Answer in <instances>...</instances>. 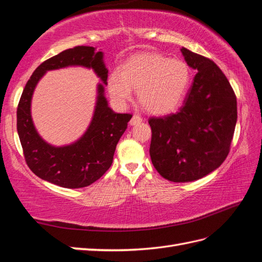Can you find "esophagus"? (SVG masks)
Masks as SVG:
<instances>
[{"mask_svg": "<svg viewBox=\"0 0 262 262\" xmlns=\"http://www.w3.org/2000/svg\"><path fill=\"white\" fill-rule=\"evenodd\" d=\"M140 122H142V118L140 115H138V114H135L132 116V119L130 120V124L131 125H135V124H137V123H140Z\"/></svg>", "mask_w": 262, "mask_h": 262, "instance_id": "34e87169", "label": "esophagus"}]
</instances>
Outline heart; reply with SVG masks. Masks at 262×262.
Wrapping results in <instances>:
<instances>
[{"label": "heart", "instance_id": "1", "mask_svg": "<svg viewBox=\"0 0 262 262\" xmlns=\"http://www.w3.org/2000/svg\"><path fill=\"white\" fill-rule=\"evenodd\" d=\"M190 82L187 63L170 59L157 52L131 57L107 79V90L113 100L122 105L132 97V90H138L139 102L154 114L173 111L182 102Z\"/></svg>", "mask_w": 262, "mask_h": 262}]
</instances>
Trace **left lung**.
<instances>
[{
	"label": "left lung",
	"mask_w": 262,
	"mask_h": 262,
	"mask_svg": "<svg viewBox=\"0 0 262 262\" xmlns=\"http://www.w3.org/2000/svg\"><path fill=\"white\" fill-rule=\"evenodd\" d=\"M182 54L197 72L184 105L175 114L148 121L151 161L173 183L193 182L222 165L237 119L234 91L216 63L186 48Z\"/></svg>",
	"instance_id": "8db88e82"
}]
</instances>
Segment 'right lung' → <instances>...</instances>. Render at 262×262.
<instances>
[{
  "label": "right lung",
  "instance_id": "obj_1",
  "mask_svg": "<svg viewBox=\"0 0 262 262\" xmlns=\"http://www.w3.org/2000/svg\"><path fill=\"white\" fill-rule=\"evenodd\" d=\"M68 66L92 68L104 85L107 84L108 71L102 51L89 46L63 50L38 66L27 82L16 110V129L26 162L33 173L60 187L82 188L100 179L111 167L116 144L132 114L112 111L104 96V85L99 84L95 115L83 137L63 147L46 143L37 135L31 118L33 91L46 71Z\"/></svg>",
  "mask_w": 262,
  "mask_h": 262
}]
</instances>
